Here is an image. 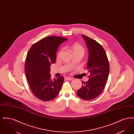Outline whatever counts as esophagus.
Wrapping results in <instances>:
<instances>
[{"label": "esophagus", "mask_w": 134, "mask_h": 134, "mask_svg": "<svg viewBox=\"0 0 134 134\" xmlns=\"http://www.w3.org/2000/svg\"><path fill=\"white\" fill-rule=\"evenodd\" d=\"M66 79L68 80H73V78L69 77H66Z\"/></svg>", "instance_id": "esophagus-1"}]
</instances>
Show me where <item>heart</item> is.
Segmentation results:
<instances>
[{"instance_id": "heart-1", "label": "heart", "mask_w": 134, "mask_h": 134, "mask_svg": "<svg viewBox=\"0 0 134 134\" xmlns=\"http://www.w3.org/2000/svg\"><path fill=\"white\" fill-rule=\"evenodd\" d=\"M70 51L71 52L72 54H81L83 56L85 53V49L83 46L78 43H74L69 46ZM62 52V50H61L59 52L58 54V57H59Z\"/></svg>"}]
</instances>
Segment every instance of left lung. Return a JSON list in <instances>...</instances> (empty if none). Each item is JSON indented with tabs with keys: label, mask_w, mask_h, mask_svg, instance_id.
<instances>
[{
	"label": "left lung",
	"mask_w": 134,
	"mask_h": 134,
	"mask_svg": "<svg viewBox=\"0 0 134 134\" xmlns=\"http://www.w3.org/2000/svg\"><path fill=\"white\" fill-rule=\"evenodd\" d=\"M89 50L87 69L89 78L77 91L78 96L84 100L93 99L102 92L109 72L108 58L102 46L96 40L82 35Z\"/></svg>",
	"instance_id": "obj_1"
}]
</instances>
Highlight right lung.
<instances>
[{
  "mask_svg": "<svg viewBox=\"0 0 134 134\" xmlns=\"http://www.w3.org/2000/svg\"><path fill=\"white\" fill-rule=\"evenodd\" d=\"M67 38L50 36L32 45L26 57V76L30 88L36 97L50 101L58 96L64 77L52 80L50 74L51 64L55 63L59 45Z\"/></svg>",
  "mask_w": 134,
  "mask_h": 134,
  "instance_id": "right-lung-1",
  "label": "right lung"
}]
</instances>
